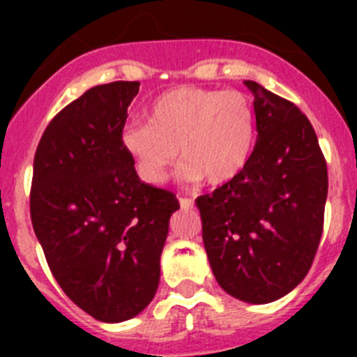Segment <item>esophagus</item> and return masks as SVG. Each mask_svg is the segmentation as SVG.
Listing matches in <instances>:
<instances>
[{
  "instance_id": "esophagus-1",
  "label": "esophagus",
  "mask_w": 357,
  "mask_h": 357,
  "mask_svg": "<svg viewBox=\"0 0 357 357\" xmlns=\"http://www.w3.org/2000/svg\"><path fill=\"white\" fill-rule=\"evenodd\" d=\"M179 206H181V209H192V207H195V200H192V198H187V196H181V198H179Z\"/></svg>"
}]
</instances>
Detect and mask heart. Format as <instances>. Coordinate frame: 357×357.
<instances>
[{
	"instance_id": "b5f03b06",
	"label": "heart",
	"mask_w": 357,
	"mask_h": 357,
	"mask_svg": "<svg viewBox=\"0 0 357 357\" xmlns=\"http://www.w3.org/2000/svg\"><path fill=\"white\" fill-rule=\"evenodd\" d=\"M254 137L255 111L248 94L179 86L155 98L148 123H128L120 140L146 183H162L179 153L185 178L204 176L209 183H224L243 170Z\"/></svg>"
}]
</instances>
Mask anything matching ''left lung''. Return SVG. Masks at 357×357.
<instances>
[{
  "label": "left lung",
  "instance_id": "obj_1",
  "mask_svg": "<svg viewBox=\"0 0 357 357\" xmlns=\"http://www.w3.org/2000/svg\"><path fill=\"white\" fill-rule=\"evenodd\" d=\"M257 140L243 170L196 198L202 238L218 285L266 304L310 272L324 228L328 168L315 129L293 102L255 83Z\"/></svg>",
  "mask_w": 357,
  "mask_h": 357
}]
</instances>
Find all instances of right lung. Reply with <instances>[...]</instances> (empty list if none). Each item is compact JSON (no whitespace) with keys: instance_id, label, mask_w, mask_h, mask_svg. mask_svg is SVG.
Listing matches in <instances>:
<instances>
[{"instance_id":"right-lung-1","label":"right lung","mask_w":357,"mask_h":357,"mask_svg":"<svg viewBox=\"0 0 357 357\" xmlns=\"http://www.w3.org/2000/svg\"><path fill=\"white\" fill-rule=\"evenodd\" d=\"M139 81L98 85L47 123L33 162L29 209L47 266L91 317L139 315L159 287L174 192L140 181L122 148Z\"/></svg>"}]
</instances>
